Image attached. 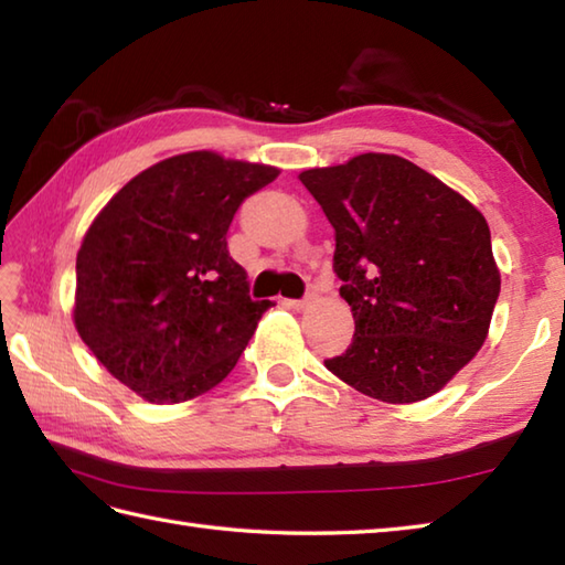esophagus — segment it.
Masks as SVG:
<instances>
[{
  "instance_id": "obj_1",
  "label": "esophagus",
  "mask_w": 565,
  "mask_h": 565,
  "mask_svg": "<svg viewBox=\"0 0 565 565\" xmlns=\"http://www.w3.org/2000/svg\"><path fill=\"white\" fill-rule=\"evenodd\" d=\"M310 301H313V296H303V298H289V301H286V306H291V308H306Z\"/></svg>"
}]
</instances>
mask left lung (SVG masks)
Masks as SVG:
<instances>
[{
  "mask_svg": "<svg viewBox=\"0 0 565 565\" xmlns=\"http://www.w3.org/2000/svg\"><path fill=\"white\" fill-rule=\"evenodd\" d=\"M334 227V274L354 338L326 359L383 403L447 386L486 342L500 271L483 213L398 154L366 152L298 174Z\"/></svg>",
  "mask_w": 565,
  "mask_h": 565,
  "instance_id": "obj_1",
  "label": "left lung"
}]
</instances>
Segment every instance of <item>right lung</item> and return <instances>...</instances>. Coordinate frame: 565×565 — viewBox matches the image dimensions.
I'll return each instance as SVG.
<instances>
[{
	"label": "right lung",
	"mask_w": 565,
	"mask_h": 565,
	"mask_svg": "<svg viewBox=\"0 0 565 565\" xmlns=\"http://www.w3.org/2000/svg\"><path fill=\"white\" fill-rule=\"evenodd\" d=\"M276 177L209 150L174 154L94 218L77 252L75 328L124 386L184 403L235 369L271 301H252L225 235L239 203Z\"/></svg>",
	"instance_id": "obj_1"
}]
</instances>
